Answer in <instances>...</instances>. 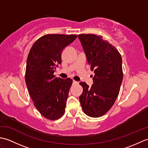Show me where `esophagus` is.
<instances>
[{
  "label": "esophagus",
  "instance_id": "esophagus-1",
  "mask_svg": "<svg viewBox=\"0 0 148 148\" xmlns=\"http://www.w3.org/2000/svg\"><path fill=\"white\" fill-rule=\"evenodd\" d=\"M73 83L74 84H77L78 82H77V81H73Z\"/></svg>",
  "mask_w": 148,
  "mask_h": 148
}]
</instances>
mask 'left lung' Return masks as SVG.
Masks as SVG:
<instances>
[{"label":"left lung","mask_w":148,"mask_h":148,"mask_svg":"<svg viewBox=\"0 0 148 148\" xmlns=\"http://www.w3.org/2000/svg\"><path fill=\"white\" fill-rule=\"evenodd\" d=\"M78 37L95 73L91 87L79 83L83 88L79 101L86 115L100 117L109 111L118 96L123 76L122 58L117 49L102 36L83 34Z\"/></svg>","instance_id":"left-lung-1"}]
</instances>
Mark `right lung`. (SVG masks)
Wrapping results in <instances>:
<instances>
[{"label": "right lung", "instance_id": "obj_1", "mask_svg": "<svg viewBox=\"0 0 148 148\" xmlns=\"http://www.w3.org/2000/svg\"><path fill=\"white\" fill-rule=\"evenodd\" d=\"M77 37L46 34L34 43L28 55L25 71L28 91L36 109L50 120L59 119L65 112L72 80L58 78L53 73L61 64L63 49Z\"/></svg>", "mask_w": 148, "mask_h": 148}]
</instances>
